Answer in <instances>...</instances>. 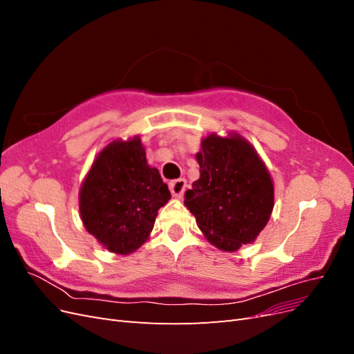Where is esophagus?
Masks as SVG:
<instances>
[{
  "mask_svg": "<svg viewBox=\"0 0 354 354\" xmlns=\"http://www.w3.org/2000/svg\"><path fill=\"white\" fill-rule=\"evenodd\" d=\"M169 190H171V194H173V196L181 198V196H183V194H185V190H186V180L185 178H178V180L171 181V183H169Z\"/></svg>",
  "mask_w": 354,
  "mask_h": 354,
  "instance_id": "obj_1",
  "label": "esophagus"
}]
</instances>
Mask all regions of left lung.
Listing matches in <instances>:
<instances>
[{"instance_id": "1", "label": "left lung", "mask_w": 354, "mask_h": 354, "mask_svg": "<svg viewBox=\"0 0 354 354\" xmlns=\"http://www.w3.org/2000/svg\"><path fill=\"white\" fill-rule=\"evenodd\" d=\"M199 178L185 195L205 238L223 251L251 243L273 211V181L255 149L236 133L209 134L196 153Z\"/></svg>"}]
</instances>
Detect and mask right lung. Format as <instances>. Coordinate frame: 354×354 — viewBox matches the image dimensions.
I'll list each match as a JSON object with an SVG mask.
<instances>
[{"label":"right lung","mask_w":354,"mask_h":354,"mask_svg":"<svg viewBox=\"0 0 354 354\" xmlns=\"http://www.w3.org/2000/svg\"><path fill=\"white\" fill-rule=\"evenodd\" d=\"M168 186L146 160L140 137L113 140L93 162L80 190L85 229L106 250L131 254L147 241Z\"/></svg>","instance_id":"1"}]
</instances>
